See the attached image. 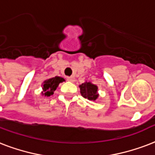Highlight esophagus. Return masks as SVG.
<instances>
[{
    "instance_id": "1",
    "label": "esophagus",
    "mask_w": 155,
    "mask_h": 155,
    "mask_svg": "<svg viewBox=\"0 0 155 155\" xmlns=\"http://www.w3.org/2000/svg\"><path fill=\"white\" fill-rule=\"evenodd\" d=\"M67 80L70 82H75V77L74 76H71V77H67Z\"/></svg>"
}]
</instances>
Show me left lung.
Returning <instances> with one entry per match:
<instances>
[{
  "instance_id": "left-lung-1",
  "label": "left lung",
  "mask_w": 155,
  "mask_h": 155,
  "mask_svg": "<svg viewBox=\"0 0 155 155\" xmlns=\"http://www.w3.org/2000/svg\"><path fill=\"white\" fill-rule=\"evenodd\" d=\"M80 93L84 98L89 101H96L98 98V87L91 82H87L81 84L80 86Z\"/></svg>"
}]
</instances>
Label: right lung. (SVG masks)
Masks as SVG:
<instances>
[{
    "label": "right lung",
    "instance_id": "obj_1",
    "mask_svg": "<svg viewBox=\"0 0 155 155\" xmlns=\"http://www.w3.org/2000/svg\"><path fill=\"white\" fill-rule=\"evenodd\" d=\"M63 81H65L64 79L60 76H55V77L47 79L41 84V87H42L41 94L43 96H51L54 94V91L58 87L59 84L62 83Z\"/></svg>",
    "mask_w": 155,
    "mask_h": 155
}]
</instances>
